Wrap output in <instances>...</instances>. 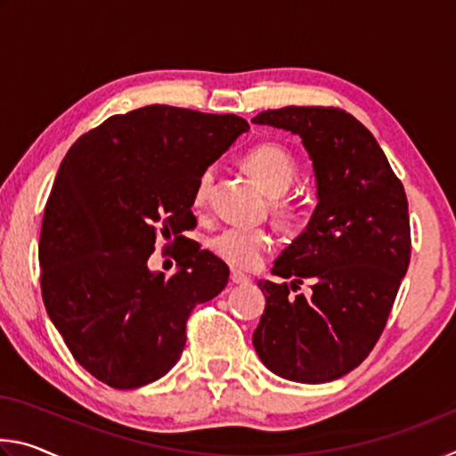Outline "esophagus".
Here are the masks:
<instances>
[{
    "mask_svg": "<svg viewBox=\"0 0 456 456\" xmlns=\"http://www.w3.org/2000/svg\"><path fill=\"white\" fill-rule=\"evenodd\" d=\"M229 280H231V283H235V285H245V283L251 281L249 277H247L245 273H239V272H231Z\"/></svg>",
    "mask_w": 456,
    "mask_h": 456,
    "instance_id": "obj_1",
    "label": "esophagus"
}]
</instances>
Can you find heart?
Here are the masks:
<instances>
[{
  "instance_id": "1",
  "label": "heart",
  "mask_w": 456,
  "mask_h": 456,
  "mask_svg": "<svg viewBox=\"0 0 456 456\" xmlns=\"http://www.w3.org/2000/svg\"><path fill=\"white\" fill-rule=\"evenodd\" d=\"M245 167L269 195H283L291 187L293 181L297 179V163L293 159V154L288 149H283L281 144L275 142L253 146L245 154ZM213 183L215 168L207 167L199 175L195 192H192V203H195V207H203L207 203V199H209L213 191ZM275 211L281 217H293L296 215V203L291 199L277 197ZM209 245L215 256L221 257L231 267L256 269L267 253L272 251L273 237L269 235V231L259 227H227L219 231L211 239Z\"/></svg>"
}]
</instances>
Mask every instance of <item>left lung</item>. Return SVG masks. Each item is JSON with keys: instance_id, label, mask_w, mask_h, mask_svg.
I'll return each mask as SVG.
<instances>
[{"instance_id": "1", "label": "left lung", "mask_w": 456, "mask_h": 456, "mask_svg": "<svg viewBox=\"0 0 456 456\" xmlns=\"http://www.w3.org/2000/svg\"><path fill=\"white\" fill-rule=\"evenodd\" d=\"M251 122L299 134L318 181L310 223L273 267L293 281L257 283L267 304L253 346L288 380H338L380 339L411 264L404 187L372 133L342 108L285 106ZM305 279L311 291L293 294Z\"/></svg>"}]
</instances>
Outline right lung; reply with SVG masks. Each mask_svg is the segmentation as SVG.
<instances>
[{
	"label": "right lung",
	"mask_w": 456,
	"mask_h": 456,
	"mask_svg": "<svg viewBox=\"0 0 456 456\" xmlns=\"http://www.w3.org/2000/svg\"><path fill=\"white\" fill-rule=\"evenodd\" d=\"M249 128L235 114L167 104L114 114L61 160L40 235L44 305L74 360L112 388L159 380L187 342L197 304L229 269L184 231L199 175ZM187 240L180 272H148L156 239Z\"/></svg>",
	"instance_id": "1"
}]
</instances>
